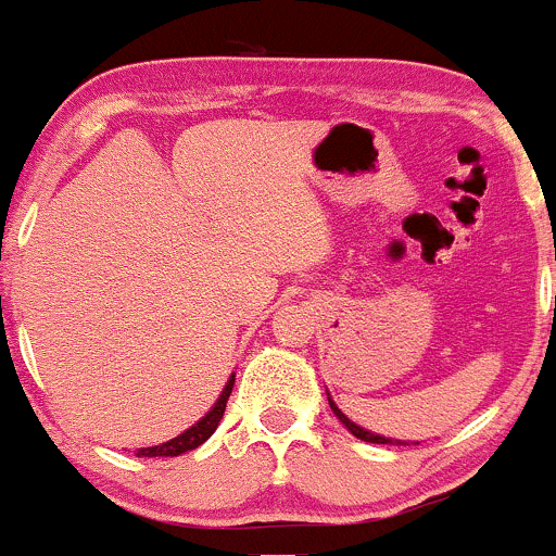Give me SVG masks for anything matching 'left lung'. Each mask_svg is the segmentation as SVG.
Here are the masks:
<instances>
[{
  "instance_id": "8db88e82",
  "label": "left lung",
  "mask_w": 556,
  "mask_h": 556,
  "mask_svg": "<svg viewBox=\"0 0 556 556\" xmlns=\"http://www.w3.org/2000/svg\"><path fill=\"white\" fill-rule=\"evenodd\" d=\"M328 394V391H326ZM328 404H330V409H333V415L339 417V422L341 426H344L349 433L352 435H357V439H362V441H370V444H417V441H399V439H389V435H380V433H372V430H367V428H362V426H357V422L354 420H349V417L341 413L339 409V404L333 402V399H330V394H328Z\"/></svg>"
}]
</instances>
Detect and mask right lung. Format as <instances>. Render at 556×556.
<instances>
[{
  "label": "right lung",
  "instance_id": "1",
  "mask_svg": "<svg viewBox=\"0 0 556 556\" xmlns=\"http://www.w3.org/2000/svg\"><path fill=\"white\" fill-rule=\"evenodd\" d=\"M233 380H236V372H230L228 383L223 386V391H220V396H217V402L212 404L207 415L199 417L194 426L186 428L184 433L176 435V439L165 441V444H160V446L136 448V457H178V454H186V452H191V448L202 446L204 441H207L210 435L215 433V428L220 426L223 413H226L228 396H230V391H233Z\"/></svg>",
  "mask_w": 556,
  "mask_h": 556
}]
</instances>
